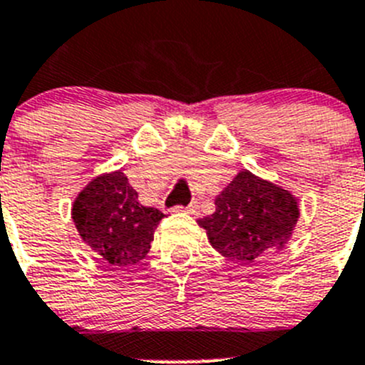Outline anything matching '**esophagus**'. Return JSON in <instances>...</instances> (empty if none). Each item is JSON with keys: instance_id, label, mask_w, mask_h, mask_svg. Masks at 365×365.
<instances>
[{"instance_id": "obj_1", "label": "esophagus", "mask_w": 365, "mask_h": 365, "mask_svg": "<svg viewBox=\"0 0 365 365\" xmlns=\"http://www.w3.org/2000/svg\"><path fill=\"white\" fill-rule=\"evenodd\" d=\"M173 212H187V214H192V216H196V214L200 212V207L196 205V203H190L189 207L178 205V207H175V209H173Z\"/></svg>"}]
</instances>
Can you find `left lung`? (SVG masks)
<instances>
[{
	"label": "left lung",
	"mask_w": 365,
	"mask_h": 365,
	"mask_svg": "<svg viewBox=\"0 0 365 365\" xmlns=\"http://www.w3.org/2000/svg\"><path fill=\"white\" fill-rule=\"evenodd\" d=\"M216 212L198 221L210 245L236 263H254L290 240L299 220L294 194L243 169L217 194Z\"/></svg>",
	"instance_id": "left-lung-1"
}]
</instances>
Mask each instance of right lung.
<instances>
[{
    "instance_id": "right-lung-1",
    "label": "right lung",
    "mask_w": 365,
    "mask_h": 365,
    "mask_svg": "<svg viewBox=\"0 0 365 365\" xmlns=\"http://www.w3.org/2000/svg\"><path fill=\"white\" fill-rule=\"evenodd\" d=\"M71 217L79 236L111 267H131L151 248L162 210L144 207L122 171L91 180L75 198Z\"/></svg>"
}]
</instances>
